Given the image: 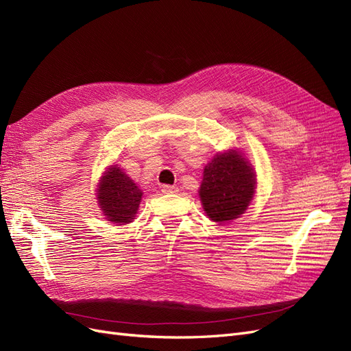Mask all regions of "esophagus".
<instances>
[{
    "label": "esophagus",
    "instance_id": "esophagus-1",
    "mask_svg": "<svg viewBox=\"0 0 351 351\" xmlns=\"http://www.w3.org/2000/svg\"><path fill=\"white\" fill-rule=\"evenodd\" d=\"M161 190H162V193H177L178 192V189L176 186H169V184H164L161 187Z\"/></svg>",
    "mask_w": 351,
    "mask_h": 351
}]
</instances>
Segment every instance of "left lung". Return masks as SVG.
Segmentation results:
<instances>
[{
  "label": "left lung",
  "instance_id": "1",
  "mask_svg": "<svg viewBox=\"0 0 351 351\" xmlns=\"http://www.w3.org/2000/svg\"><path fill=\"white\" fill-rule=\"evenodd\" d=\"M253 168L246 159L231 151L218 154L204 169L199 196L212 221L239 218L254 195Z\"/></svg>",
  "mask_w": 351,
  "mask_h": 351
}]
</instances>
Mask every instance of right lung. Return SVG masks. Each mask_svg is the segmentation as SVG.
Returning <instances> with one entry per match:
<instances>
[{
    "mask_svg": "<svg viewBox=\"0 0 351 351\" xmlns=\"http://www.w3.org/2000/svg\"><path fill=\"white\" fill-rule=\"evenodd\" d=\"M142 192L130 177L112 165L101 180L98 204L102 214L112 222H132L141 205Z\"/></svg>",
    "mask_w": 351,
    "mask_h": 351,
    "instance_id": "add662e5",
    "label": "right lung"
}]
</instances>
